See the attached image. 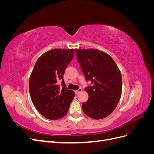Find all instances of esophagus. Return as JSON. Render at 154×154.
I'll list each match as a JSON object with an SVG mask.
<instances>
[{
    "label": "esophagus",
    "instance_id": "34e87169",
    "mask_svg": "<svg viewBox=\"0 0 154 154\" xmlns=\"http://www.w3.org/2000/svg\"><path fill=\"white\" fill-rule=\"evenodd\" d=\"M82 88H79L78 90L76 91H75V92H76V94H78L79 93H80V92H82Z\"/></svg>",
    "mask_w": 154,
    "mask_h": 154
}]
</instances>
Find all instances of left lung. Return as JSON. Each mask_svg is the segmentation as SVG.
Returning <instances> with one entry per match:
<instances>
[{
    "label": "left lung",
    "mask_w": 154,
    "mask_h": 154,
    "mask_svg": "<svg viewBox=\"0 0 154 154\" xmlns=\"http://www.w3.org/2000/svg\"><path fill=\"white\" fill-rule=\"evenodd\" d=\"M76 58L87 80L93 85L85 88L88 100L82 103L84 113L92 119L109 116L122 96V74L110 56L96 49H76Z\"/></svg>",
    "instance_id": "1"
}]
</instances>
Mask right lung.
Here are the masks:
<instances>
[{
  "label": "right lung",
  "instance_id": "1",
  "mask_svg": "<svg viewBox=\"0 0 154 154\" xmlns=\"http://www.w3.org/2000/svg\"><path fill=\"white\" fill-rule=\"evenodd\" d=\"M74 49H53L38 58L29 78L32 103L45 118L57 120L66 116L74 92L67 90L63 81L65 69L74 57ZM62 81L63 88L57 85Z\"/></svg>",
  "mask_w": 154,
  "mask_h": 154
}]
</instances>
